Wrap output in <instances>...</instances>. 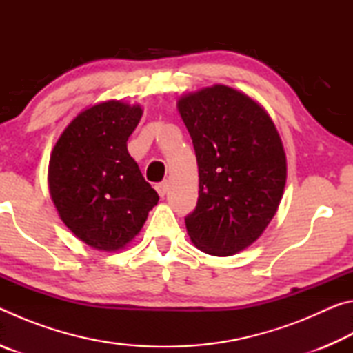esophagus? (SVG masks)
Returning <instances> with one entry per match:
<instances>
[{"instance_id":"obj_1","label":"esophagus","mask_w":353,"mask_h":353,"mask_svg":"<svg viewBox=\"0 0 353 353\" xmlns=\"http://www.w3.org/2000/svg\"><path fill=\"white\" fill-rule=\"evenodd\" d=\"M168 182H160V183H157L155 185V190H157V193H159V196L160 198H165V194H166V191H168Z\"/></svg>"}]
</instances>
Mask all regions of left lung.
<instances>
[{"label": "left lung", "instance_id": "1", "mask_svg": "<svg viewBox=\"0 0 353 353\" xmlns=\"http://www.w3.org/2000/svg\"><path fill=\"white\" fill-rule=\"evenodd\" d=\"M177 109L199 170L198 204L185 218L188 235L205 254H238L263 234L283 196L282 140L260 104L227 85L182 97Z\"/></svg>", "mask_w": 353, "mask_h": 353}]
</instances>
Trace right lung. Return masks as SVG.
<instances>
[{
    "instance_id": "add662e5",
    "label": "right lung",
    "mask_w": 353,
    "mask_h": 353,
    "mask_svg": "<svg viewBox=\"0 0 353 353\" xmlns=\"http://www.w3.org/2000/svg\"><path fill=\"white\" fill-rule=\"evenodd\" d=\"M140 105L107 101L81 112L59 137L48 182L59 216L98 250H118L141 230L159 194L128 152Z\"/></svg>"
}]
</instances>
